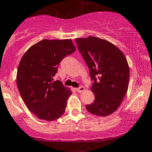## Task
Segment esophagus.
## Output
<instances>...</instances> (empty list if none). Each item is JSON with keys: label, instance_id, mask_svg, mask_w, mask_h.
Returning a JSON list of instances; mask_svg holds the SVG:
<instances>
[{"label": "esophagus", "instance_id": "1", "mask_svg": "<svg viewBox=\"0 0 152 152\" xmlns=\"http://www.w3.org/2000/svg\"><path fill=\"white\" fill-rule=\"evenodd\" d=\"M76 91H77L78 93H82V91H85V88H84L83 86H80V87H79V88H76Z\"/></svg>", "mask_w": 152, "mask_h": 152}]
</instances>
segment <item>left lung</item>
Masks as SVG:
<instances>
[{"mask_svg": "<svg viewBox=\"0 0 152 152\" xmlns=\"http://www.w3.org/2000/svg\"><path fill=\"white\" fill-rule=\"evenodd\" d=\"M78 50L89 68L94 102L86 109L94 115H110L121 104L128 91L129 67L124 54L107 41L90 36L76 39Z\"/></svg>", "mask_w": 152, "mask_h": 152, "instance_id": "8db88e82", "label": "left lung"}]
</instances>
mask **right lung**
I'll use <instances>...</instances> for the list:
<instances>
[{
  "instance_id": "add662e5",
  "label": "right lung",
  "mask_w": 152,
  "mask_h": 152,
  "mask_svg": "<svg viewBox=\"0 0 152 152\" xmlns=\"http://www.w3.org/2000/svg\"><path fill=\"white\" fill-rule=\"evenodd\" d=\"M76 50L70 39L42 40L27 50L19 63L17 86L29 110L41 120L53 121L65 111L71 91L54 82L61 60Z\"/></svg>"
}]
</instances>
